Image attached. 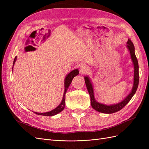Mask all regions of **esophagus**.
<instances>
[{
  "instance_id": "1",
  "label": "esophagus",
  "mask_w": 149,
  "mask_h": 149,
  "mask_svg": "<svg viewBox=\"0 0 149 149\" xmlns=\"http://www.w3.org/2000/svg\"><path fill=\"white\" fill-rule=\"evenodd\" d=\"M89 71V68L87 66L83 65L81 67V68H80V73L81 74H86V73H88Z\"/></svg>"
}]
</instances>
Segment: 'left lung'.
Listing matches in <instances>:
<instances>
[{"instance_id": "obj_1", "label": "left lung", "mask_w": 149, "mask_h": 149, "mask_svg": "<svg viewBox=\"0 0 149 149\" xmlns=\"http://www.w3.org/2000/svg\"><path fill=\"white\" fill-rule=\"evenodd\" d=\"M126 47L128 49V50L130 53V58H131L132 61L134 65V83H133V86L130 92L127 96H126L124 100L118 102L117 104H113L107 105L104 104L100 103L97 102L95 97H94V88L93 86L91 83V80L89 78L88 76H84V80L87 89L88 93L89 94L90 97H91V104L92 107L96 111L101 112V113L104 114H112L116 112H118L127 104L130 101L133 96L136 93L137 89L138 88L139 81V64L138 61L135 54V48L134 46V44L132 42L131 40L128 39V41L127 42V45Z\"/></svg>"}]
</instances>
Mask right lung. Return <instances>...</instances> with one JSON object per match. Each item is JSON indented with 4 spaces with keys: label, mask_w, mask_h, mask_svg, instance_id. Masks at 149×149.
Here are the masks:
<instances>
[{
    "label": "right lung",
    "mask_w": 149,
    "mask_h": 149,
    "mask_svg": "<svg viewBox=\"0 0 149 149\" xmlns=\"http://www.w3.org/2000/svg\"><path fill=\"white\" fill-rule=\"evenodd\" d=\"M17 60V56H15L14 60H13V65H15V61ZM12 71H13V67H12ZM79 74V71L78 69H75L73 70V71H71L70 73H69L66 75V76L65 78V83H64V86H65V90H64V94H63V99L62 101L61 102V103L58 105L56 108L55 109L52 110L51 111L49 112H42V113H40V112H35V114H37L38 115H40V116H55L58 113H60V112H61L65 108V94L66 93L71 83L72 80H73V78L75 77L76 76H77Z\"/></svg>",
    "instance_id": "right-lung-1"
}]
</instances>
